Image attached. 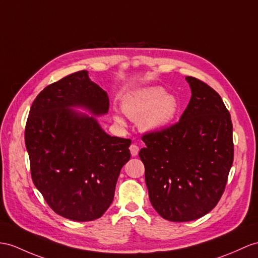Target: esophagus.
<instances>
[{"instance_id": "obj_1", "label": "esophagus", "mask_w": 258, "mask_h": 258, "mask_svg": "<svg viewBox=\"0 0 258 258\" xmlns=\"http://www.w3.org/2000/svg\"><path fill=\"white\" fill-rule=\"evenodd\" d=\"M129 149H130V153H131V155H133V156H137L138 153H139V147H138L136 143L131 144Z\"/></svg>"}]
</instances>
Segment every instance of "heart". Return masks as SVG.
Wrapping results in <instances>:
<instances>
[{"mask_svg": "<svg viewBox=\"0 0 258 258\" xmlns=\"http://www.w3.org/2000/svg\"><path fill=\"white\" fill-rule=\"evenodd\" d=\"M161 86H146L128 94L122 100V110L130 119L139 123L144 133H160L171 125L179 110L178 99L165 94ZM116 121L123 123L122 117L116 114Z\"/></svg>", "mask_w": 258, "mask_h": 258, "instance_id": "1", "label": "heart"}]
</instances>
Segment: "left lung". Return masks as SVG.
Returning <instances> with one entry per match:
<instances>
[{
  "instance_id": "left-lung-1",
  "label": "left lung",
  "mask_w": 258,
  "mask_h": 258,
  "mask_svg": "<svg viewBox=\"0 0 258 258\" xmlns=\"http://www.w3.org/2000/svg\"><path fill=\"white\" fill-rule=\"evenodd\" d=\"M191 97L179 121L142 137L139 156L146 168L149 198L168 221L204 217L217 206L233 163L230 112L219 94L186 77Z\"/></svg>"
}]
</instances>
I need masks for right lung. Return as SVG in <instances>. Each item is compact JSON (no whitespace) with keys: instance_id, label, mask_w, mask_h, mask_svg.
Wrapping results in <instances>:
<instances>
[{"instance_id":"1","label":"right lung","mask_w":258,"mask_h":258,"mask_svg":"<svg viewBox=\"0 0 258 258\" xmlns=\"http://www.w3.org/2000/svg\"><path fill=\"white\" fill-rule=\"evenodd\" d=\"M108 109L107 93L85 70L48 85L31 105L25 128L31 178L61 217L92 221L114 200L118 176L130 160L131 140L111 137L100 127L95 117Z\"/></svg>"}]
</instances>
